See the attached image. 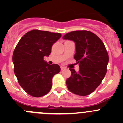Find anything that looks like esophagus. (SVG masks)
Wrapping results in <instances>:
<instances>
[{"instance_id": "obj_1", "label": "esophagus", "mask_w": 123, "mask_h": 123, "mask_svg": "<svg viewBox=\"0 0 123 123\" xmlns=\"http://www.w3.org/2000/svg\"><path fill=\"white\" fill-rule=\"evenodd\" d=\"M65 69V67H62V66L61 67V70H63V69Z\"/></svg>"}]
</instances>
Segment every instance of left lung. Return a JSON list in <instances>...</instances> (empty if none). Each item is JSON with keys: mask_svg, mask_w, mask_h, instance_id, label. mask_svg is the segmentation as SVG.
Masks as SVG:
<instances>
[{"mask_svg": "<svg viewBox=\"0 0 123 123\" xmlns=\"http://www.w3.org/2000/svg\"><path fill=\"white\" fill-rule=\"evenodd\" d=\"M62 38L75 43L74 58L79 65V72L69 68L71 75L67 79V86L77 95H89L100 85L106 75L109 57L105 45L96 34L86 30L74 31Z\"/></svg>", "mask_w": 123, "mask_h": 123, "instance_id": "8db88e82", "label": "left lung"}]
</instances>
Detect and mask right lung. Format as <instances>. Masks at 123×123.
I'll return each mask as SVG.
<instances>
[{
  "label": "right lung",
  "instance_id": "obj_1",
  "mask_svg": "<svg viewBox=\"0 0 123 123\" xmlns=\"http://www.w3.org/2000/svg\"><path fill=\"white\" fill-rule=\"evenodd\" d=\"M61 37L60 33L33 30L24 34L17 44L12 57L14 73L28 95L41 97L51 89L53 77L61 68L58 64H48L44 57L49 56L52 45Z\"/></svg>",
  "mask_w": 123,
  "mask_h": 123
}]
</instances>
